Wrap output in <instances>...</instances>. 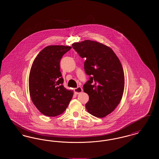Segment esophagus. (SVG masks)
I'll use <instances>...</instances> for the list:
<instances>
[{
	"instance_id": "1",
	"label": "esophagus",
	"mask_w": 159,
	"mask_h": 159,
	"mask_svg": "<svg viewBox=\"0 0 159 159\" xmlns=\"http://www.w3.org/2000/svg\"><path fill=\"white\" fill-rule=\"evenodd\" d=\"M74 91H75V92L76 93V94H79V93H80L81 92H82L83 89H82V87L78 86L77 88L74 89Z\"/></svg>"
}]
</instances>
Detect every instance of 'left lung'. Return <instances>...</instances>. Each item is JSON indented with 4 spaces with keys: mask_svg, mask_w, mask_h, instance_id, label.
I'll return each instance as SVG.
<instances>
[{
    "mask_svg": "<svg viewBox=\"0 0 159 159\" xmlns=\"http://www.w3.org/2000/svg\"><path fill=\"white\" fill-rule=\"evenodd\" d=\"M82 58L86 73L91 76L83 85L89 99L86 104L89 113L103 118L112 113L121 101L125 75L121 62L111 48L96 41L85 40L72 44Z\"/></svg>",
    "mask_w": 159,
    "mask_h": 159,
    "instance_id": "1",
    "label": "left lung"
}]
</instances>
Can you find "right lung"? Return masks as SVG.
Instances as JSON below:
<instances>
[{"instance_id":"1","label":"right lung","mask_w":159,"mask_h":159,"mask_svg":"<svg viewBox=\"0 0 159 159\" xmlns=\"http://www.w3.org/2000/svg\"><path fill=\"white\" fill-rule=\"evenodd\" d=\"M70 46L49 45L43 48L33 61L29 85L31 99L38 110L49 117L60 115L66 110L73 91L62 85L61 58Z\"/></svg>"}]
</instances>
